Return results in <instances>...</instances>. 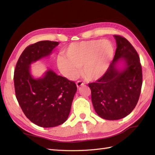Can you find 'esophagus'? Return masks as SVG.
Instances as JSON below:
<instances>
[{
    "label": "esophagus",
    "instance_id": "esophagus-1",
    "mask_svg": "<svg viewBox=\"0 0 155 155\" xmlns=\"http://www.w3.org/2000/svg\"><path fill=\"white\" fill-rule=\"evenodd\" d=\"M84 84V83H83L81 81H78L77 82V86L78 88H79L81 86H82V85Z\"/></svg>",
    "mask_w": 155,
    "mask_h": 155
}]
</instances>
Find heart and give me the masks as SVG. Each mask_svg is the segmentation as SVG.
<instances>
[{"instance_id": "heart-1", "label": "heart", "mask_w": 155, "mask_h": 155, "mask_svg": "<svg viewBox=\"0 0 155 155\" xmlns=\"http://www.w3.org/2000/svg\"><path fill=\"white\" fill-rule=\"evenodd\" d=\"M64 57H58L57 64L68 79L79 74L90 81L101 78L107 72L114 56V47L109 41L91 40L74 42L68 46Z\"/></svg>"}]
</instances>
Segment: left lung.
Listing matches in <instances>:
<instances>
[{
    "instance_id": "1",
    "label": "left lung",
    "mask_w": 155,
    "mask_h": 155,
    "mask_svg": "<svg viewBox=\"0 0 155 155\" xmlns=\"http://www.w3.org/2000/svg\"><path fill=\"white\" fill-rule=\"evenodd\" d=\"M117 49L113 62L105 74L95 83H88L91 100L98 116L106 120H118L135 108L143 84L139 56L127 39L114 35ZM121 58L126 68L117 70L115 66Z\"/></svg>"
}]
</instances>
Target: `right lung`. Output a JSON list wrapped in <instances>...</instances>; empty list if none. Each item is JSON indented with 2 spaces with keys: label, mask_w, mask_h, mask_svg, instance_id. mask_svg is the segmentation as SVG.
Returning a JSON list of instances; mask_svg holds the SVG:
<instances>
[{
  "label": "right lung",
  "mask_w": 155,
  "mask_h": 155,
  "mask_svg": "<svg viewBox=\"0 0 155 155\" xmlns=\"http://www.w3.org/2000/svg\"><path fill=\"white\" fill-rule=\"evenodd\" d=\"M58 42L43 41L28 46L20 56L14 72L16 97L23 113L32 123L54 127L67 120L77 87L75 83L51 70L35 79L30 64L51 53Z\"/></svg>",
  "instance_id": "1"
}]
</instances>
